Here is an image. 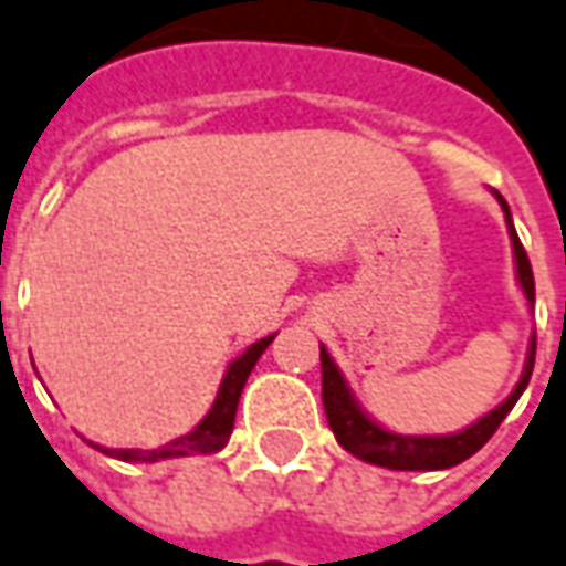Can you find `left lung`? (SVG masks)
I'll list each match as a JSON object with an SVG mask.
<instances>
[{"mask_svg": "<svg viewBox=\"0 0 566 566\" xmlns=\"http://www.w3.org/2000/svg\"><path fill=\"white\" fill-rule=\"evenodd\" d=\"M496 199L503 205L505 223H509V235H512V248H515V263H517V282L524 287V294L531 300L536 296V287H533V270L531 260H527V251L517 239L515 223H512V214H509V205L496 192ZM533 358H536V339L531 343V355H527V367H524V377L515 386V392L505 398L503 405L496 410H490L488 417H481L478 422H472L469 429H462L457 434H441V438H413V434H395L386 432L382 426L365 417L358 405L352 401L349 389H346V379L339 377L337 365L331 361V355L322 346V401L324 413H327V426L331 432L337 434V441L343 448L349 450L352 457L358 460L374 462V465H386V469H398V472H432V469H450L457 462L469 460L472 453L488 444L493 432L500 429V422L509 417V410L515 407V401L521 398V392L527 389L533 374Z\"/></svg>", "mask_w": 566, "mask_h": 566, "instance_id": "8db88e82", "label": "left lung"}]
</instances>
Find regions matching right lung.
I'll list each match as a JSON object with an SVG mask.
<instances>
[{
	"instance_id": "add662e5",
	"label": "right lung",
	"mask_w": 566,
	"mask_h": 566,
	"mask_svg": "<svg viewBox=\"0 0 566 566\" xmlns=\"http://www.w3.org/2000/svg\"><path fill=\"white\" fill-rule=\"evenodd\" d=\"M275 337V334H272ZM272 337L256 339L254 346H248L244 355H239L232 365H229L227 377L220 382V392H217L214 407L208 410V417L192 429L184 438H177L171 444H165L159 450H106V457H116V460L125 462H159L168 460V457H187V453H217L229 441L232 434V426H235V407H239V398H242V389L251 370H254L256 358L263 355V349L270 346ZM97 448V444H94Z\"/></svg>"
}]
</instances>
